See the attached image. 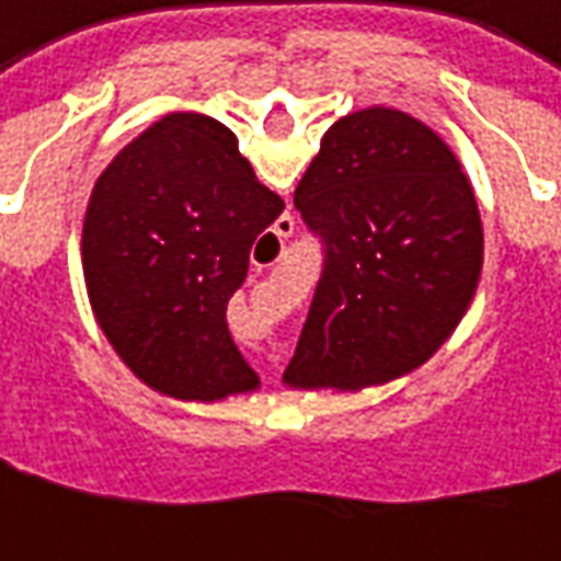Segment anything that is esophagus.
<instances>
[{"label":"esophagus","instance_id":"34e87169","mask_svg":"<svg viewBox=\"0 0 561 561\" xmlns=\"http://www.w3.org/2000/svg\"><path fill=\"white\" fill-rule=\"evenodd\" d=\"M289 229H293V220H284V224H280V236H287Z\"/></svg>","mask_w":561,"mask_h":561}]
</instances>
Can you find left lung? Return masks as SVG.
<instances>
[{"instance_id": "1", "label": "left lung", "mask_w": 561, "mask_h": 561, "mask_svg": "<svg viewBox=\"0 0 561 561\" xmlns=\"http://www.w3.org/2000/svg\"><path fill=\"white\" fill-rule=\"evenodd\" d=\"M293 202L323 272L284 377L363 389L426 363L483 265L478 202L450 147L401 111H356L329 126Z\"/></svg>"}]
</instances>
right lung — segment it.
Returning <instances> with one entry per match:
<instances>
[{"label": "right lung", "mask_w": 561, "mask_h": 561, "mask_svg": "<svg viewBox=\"0 0 561 561\" xmlns=\"http://www.w3.org/2000/svg\"><path fill=\"white\" fill-rule=\"evenodd\" d=\"M280 210L232 129L205 114L162 117L102 172L83 220L87 293L147 387L186 401L256 389L226 305Z\"/></svg>", "instance_id": "right-lung-1"}]
</instances>
